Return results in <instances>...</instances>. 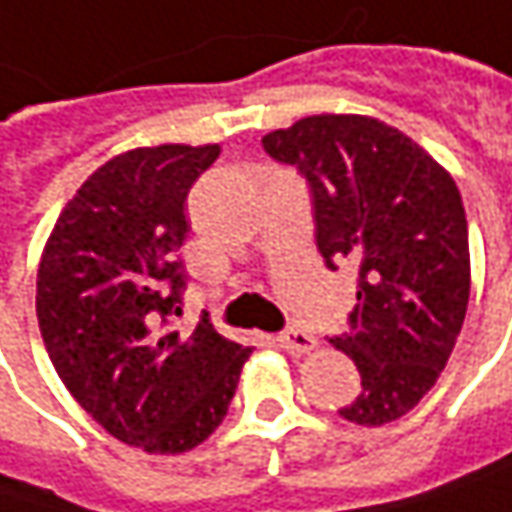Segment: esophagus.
I'll use <instances>...</instances> for the list:
<instances>
[{
    "mask_svg": "<svg viewBox=\"0 0 512 512\" xmlns=\"http://www.w3.org/2000/svg\"><path fill=\"white\" fill-rule=\"evenodd\" d=\"M278 342H281V347L289 350V353H313L318 347V339L316 336H310L307 330H286V333L278 336Z\"/></svg>",
    "mask_w": 512,
    "mask_h": 512,
    "instance_id": "1",
    "label": "esophagus"
}]
</instances>
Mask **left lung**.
Returning <instances> with one entry per match:
<instances>
[{
    "label": "left lung",
    "mask_w": 512,
    "mask_h": 512,
    "mask_svg": "<svg viewBox=\"0 0 512 512\" xmlns=\"http://www.w3.org/2000/svg\"><path fill=\"white\" fill-rule=\"evenodd\" d=\"M272 159L313 188L327 266H359L353 330L333 339L362 374L339 414L394 423L446 368L469 304V234L452 173L414 138L371 115L321 112L263 136Z\"/></svg>",
    "instance_id": "obj_1"
}]
</instances>
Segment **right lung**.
I'll use <instances>...</instances> for the list:
<instances>
[{
  "label": "right lung",
  "mask_w": 512,
  "mask_h": 512,
  "mask_svg": "<svg viewBox=\"0 0 512 512\" xmlns=\"http://www.w3.org/2000/svg\"><path fill=\"white\" fill-rule=\"evenodd\" d=\"M220 144H156L112 156L60 211L37 269L48 359L80 408L150 455L211 435L252 347L208 321L170 327L185 284V199Z\"/></svg>",
  "instance_id": "1"
}]
</instances>
